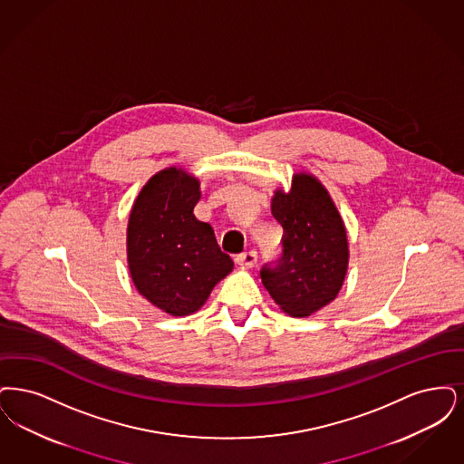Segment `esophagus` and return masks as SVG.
<instances>
[{
	"label": "esophagus",
	"instance_id": "1",
	"mask_svg": "<svg viewBox=\"0 0 464 464\" xmlns=\"http://www.w3.org/2000/svg\"><path fill=\"white\" fill-rule=\"evenodd\" d=\"M256 262H258V255H256V251H246V253H241V255H237V256H236V263H237L239 266H246V268L255 266Z\"/></svg>",
	"mask_w": 464,
	"mask_h": 464
}]
</instances>
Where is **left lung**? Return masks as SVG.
Segmentation results:
<instances>
[{"label": "left lung", "mask_w": 464, "mask_h": 464, "mask_svg": "<svg viewBox=\"0 0 464 464\" xmlns=\"http://www.w3.org/2000/svg\"><path fill=\"white\" fill-rule=\"evenodd\" d=\"M272 217L283 227V255L260 270L265 289L283 312L308 317L333 302L348 268L342 217L323 183L293 177L291 190H276Z\"/></svg>", "instance_id": "obj_1"}]
</instances>
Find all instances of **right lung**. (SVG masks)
<instances>
[{"label":"right lung","instance_id":"obj_1","mask_svg":"<svg viewBox=\"0 0 464 464\" xmlns=\"http://www.w3.org/2000/svg\"><path fill=\"white\" fill-rule=\"evenodd\" d=\"M199 199L198 179L166 168L143 185L130 213L126 247L133 284L175 317L198 312L234 268L211 225L194 217Z\"/></svg>","mask_w":464,"mask_h":464}]
</instances>
